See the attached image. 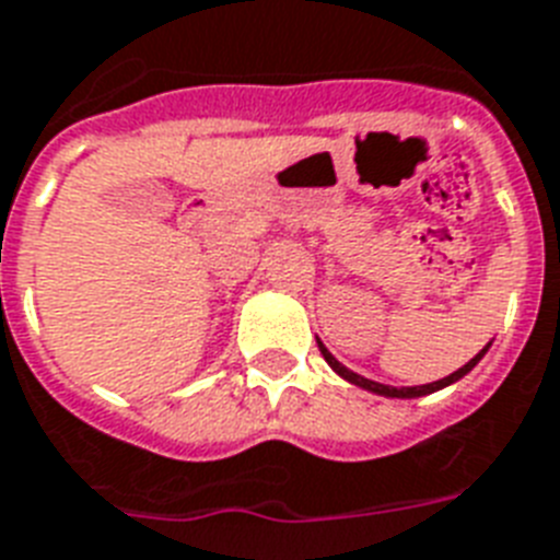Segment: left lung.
Returning a JSON list of instances; mask_svg holds the SVG:
<instances>
[{"label": "left lung", "instance_id": "8db88e82", "mask_svg": "<svg viewBox=\"0 0 560 560\" xmlns=\"http://www.w3.org/2000/svg\"><path fill=\"white\" fill-rule=\"evenodd\" d=\"M319 351H322V357H325L327 365L334 368L336 374L342 376V380H348V383H351V385H357V388L371 390V394H380V397H390V399H413V397H425V394H434V390H443V388H448V385L457 383V380H463V376L469 374L471 368H475L477 362H480V359H483V353L489 351V345H486L483 351L477 353V357H471L469 362H466V365L457 368V371H454V374H448V376H443V380H438V383H425V385H402V388H394V385L374 383V380H368V376L357 374V371H351V368H345L342 362H339V359H336L334 353L327 351V348H325V345H322V342H319Z\"/></svg>", "mask_w": 560, "mask_h": 560}]
</instances>
